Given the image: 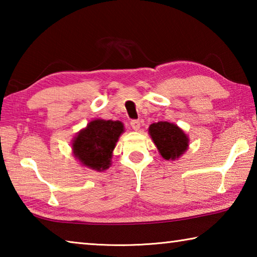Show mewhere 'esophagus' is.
<instances>
[{
	"label": "esophagus",
	"instance_id": "obj_1",
	"mask_svg": "<svg viewBox=\"0 0 257 257\" xmlns=\"http://www.w3.org/2000/svg\"><path fill=\"white\" fill-rule=\"evenodd\" d=\"M130 125H132V128L134 130H138L141 128V121L139 120H132L130 121Z\"/></svg>",
	"mask_w": 257,
	"mask_h": 257
}]
</instances>
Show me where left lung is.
Wrapping results in <instances>:
<instances>
[{
	"mask_svg": "<svg viewBox=\"0 0 257 257\" xmlns=\"http://www.w3.org/2000/svg\"><path fill=\"white\" fill-rule=\"evenodd\" d=\"M150 135L165 160H175L188 147V137L176 124L160 121L150 125Z\"/></svg>",
	"mask_w": 257,
	"mask_h": 257,
	"instance_id": "left-lung-1",
	"label": "left lung"
}]
</instances>
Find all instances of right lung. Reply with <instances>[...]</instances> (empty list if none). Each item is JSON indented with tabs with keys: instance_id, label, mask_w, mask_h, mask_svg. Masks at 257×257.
<instances>
[{
	"instance_id": "right-lung-1",
	"label": "right lung",
	"mask_w": 257,
	"mask_h": 257,
	"mask_svg": "<svg viewBox=\"0 0 257 257\" xmlns=\"http://www.w3.org/2000/svg\"><path fill=\"white\" fill-rule=\"evenodd\" d=\"M122 133L123 124L120 121L94 120L75 138L73 153L86 167L97 171L106 170L115 143Z\"/></svg>"
}]
</instances>
